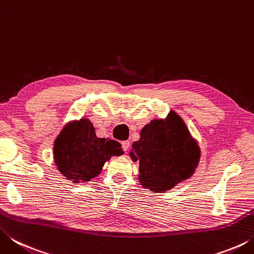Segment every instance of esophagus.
I'll use <instances>...</instances> for the list:
<instances>
[{
  "label": "esophagus",
  "mask_w": 254,
  "mask_h": 254,
  "mask_svg": "<svg viewBox=\"0 0 254 254\" xmlns=\"http://www.w3.org/2000/svg\"><path fill=\"white\" fill-rule=\"evenodd\" d=\"M122 148H123V150L124 151H127L128 150V148H130V141H123L122 142Z\"/></svg>",
  "instance_id": "34e87169"
}]
</instances>
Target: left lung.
<instances>
[{
    "label": "left lung",
    "mask_w": 254,
    "mask_h": 254,
    "mask_svg": "<svg viewBox=\"0 0 254 254\" xmlns=\"http://www.w3.org/2000/svg\"><path fill=\"white\" fill-rule=\"evenodd\" d=\"M130 157L139 163V179L143 188L165 192L194 175L200 148L184 120L171 111L166 119L152 120L132 144Z\"/></svg>",
    "instance_id": "obj_1"
}]
</instances>
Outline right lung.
Wrapping results in <instances>:
<instances>
[{"label": "right lung", "mask_w": 254, "mask_h": 254, "mask_svg": "<svg viewBox=\"0 0 254 254\" xmlns=\"http://www.w3.org/2000/svg\"><path fill=\"white\" fill-rule=\"evenodd\" d=\"M123 153L118 141L97 137L88 119L67 123L54 142L57 169L74 184L87 183L97 177L111 157Z\"/></svg>", "instance_id": "right-lung-1"}]
</instances>
